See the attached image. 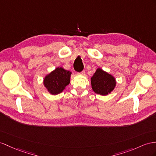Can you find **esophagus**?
Listing matches in <instances>:
<instances>
[{
    "label": "esophagus",
    "instance_id": "esophagus-1",
    "mask_svg": "<svg viewBox=\"0 0 156 156\" xmlns=\"http://www.w3.org/2000/svg\"><path fill=\"white\" fill-rule=\"evenodd\" d=\"M78 74H80V75H85V71L83 70L82 72H80V73H79Z\"/></svg>",
    "mask_w": 156,
    "mask_h": 156
}]
</instances>
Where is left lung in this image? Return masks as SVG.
<instances>
[{
	"instance_id": "8db88e82",
	"label": "left lung",
	"mask_w": 156,
	"mask_h": 156,
	"mask_svg": "<svg viewBox=\"0 0 156 156\" xmlns=\"http://www.w3.org/2000/svg\"><path fill=\"white\" fill-rule=\"evenodd\" d=\"M91 83L95 93L106 95L113 90L116 82L111 74L101 69H98L91 78Z\"/></svg>"
}]
</instances>
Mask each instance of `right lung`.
Returning <instances> with one entry per match:
<instances>
[{
	"instance_id": "obj_1",
	"label": "right lung",
	"mask_w": 156,
	"mask_h": 156,
	"mask_svg": "<svg viewBox=\"0 0 156 156\" xmlns=\"http://www.w3.org/2000/svg\"><path fill=\"white\" fill-rule=\"evenodd\" d=\"M70 74V71L58 67L46 76L43 81L44 86L51 94L57 95L61 93L65 87L69 84Z\"/></svg>"
}]
</instances>
